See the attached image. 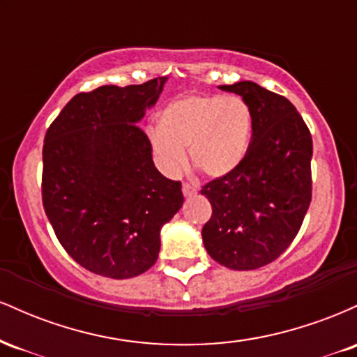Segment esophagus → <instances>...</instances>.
<instances>
[{"label":"esophagus","instance_id":"34e87169","mask_svg":"<svg viewBox=\"0 0 357 357\" xmlns=\"http://www.w3.org/2000/svg\"><path fill=\"white\" fill-rule=\"evenodd\" d=\"M183 195H184V196H192V195H196V188L192 186L191 183H184V184H183Z\"/></svg>","mask_w":357,"mask_h":357}]
</instances>
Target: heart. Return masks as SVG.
I'll return each instance as SVG.
<instances>
[{
  "instance_id": "obj_1",
  "label": "heart",
  "mask_w": 357,
  "mask_h": 357,
  "mask_svg": "<svg viewBox=\"0 0 357 357\" xmlns=\"http://www.w3.org/2000/svg\"><path fill=\"white\" fill-rule=\"evenodd\" d=\"M151 151L162 173L173 176L191 165L210 178L235 171L248 153L252 112L236 96H190L167 104L159 129L147 130Z\"/></svg>"
}]
</instances>
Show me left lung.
<instances>
[{"label": "left lung", "instance_id": "left-lung-1", "mask_svg": "<svg viewBox=\"0 0 357 357\" xmlns=\"http://www.w3.org/2000/svg\"><path fill=\"white\" fill-rule=\"evenodd\" d=\"M220 89L247 102L252 141L235 171L203 186L213 210L203 243L223 267L255 270L280 257L301 230L312 199V136L284 96L248 80Z\"/></svg>", "mask_w": 357, "mask_h": 357}]
</instances>
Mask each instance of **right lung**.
<instances>
[{"label":"right lung","mask_w":357,"mask_h":357,"mask_svg":"<svg viewBox=\"0 0 357 357\" xmlns=\"http://www.w3.org/2000/svg\"><path fill=\"white\" fill-rule=\"evenodd\" d=\"M165 82L77 93L45 134V213L65 252L97 275L130 278L153 267L161 227L184 202L181 181L155 169L137 126Z\"/></svg>","instance_id":"1"}]
</instances>
